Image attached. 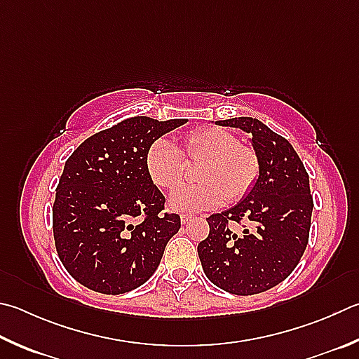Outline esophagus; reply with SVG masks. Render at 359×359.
<instances>
[{
	"mask_svg": "<svg viewBox=\"0 0 359 359\" xmlns=\"http://www.w3.org/2000/svg\"><path fill=\"white\" fill-rule=\"evenodd\" d=\"M193 218V215H190V213H182L180 215V223L182 224H187L188 221H190Z\"/></svg>",
	"mask_w": 359,
	"mask_h": 359,
	"instance_id": "obj_1",
	"label": "esophagus"
}]
</instances>
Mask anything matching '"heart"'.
I'll use <instances>...</instances> for the list:
<instances>
[{"instance_id": "obj_1", "label": "heart", "mask_w": 359, "mask_h": 359, "mask_svg": "<svg viewBox=\"0 0 359 359\" xmlns=\"http://www.w3.org/2000/svg\"><path fill=\"white\" fill-rule=\"evenodd\" d=\"M189 162L204 161L200 184L171 193L169 207L177 212L205 210L224 201L245 198L259 177V158L251 147L223 128H198L187 133L180 149L172 141L160 138L149 147L146 169L151 180L163 190H173L184 177Z\"/></svg>"}]
</instances>
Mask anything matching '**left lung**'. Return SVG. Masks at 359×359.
Here are the masks:
<instances>
[{
  "instance_id": "1",
  "label": "left lung",
  "mask_w": 359,
  "mask_h": 359,
  "mask_svg": "<svg viewBox=\"0 0 359 359\" xmlns=\"http://www.w3.org/2000/svg\"><path fill=\"white\" fill-rule=\"evenodd\" d=\"M217 123L251 135L259 179L236 207L207 218L210 232L198 254L215 285L233 295H254L283 283L308 246L314 207L309 175L290 142L260 121L233 117ZM232 222L244 231H232Z\"/></svg>"
}]
</instances>
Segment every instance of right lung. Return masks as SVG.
Returning a JSON list of instances; mask_svg holds the SVG:
<instances>
[{"mask_svg": "<svg viewBox=\"0 0 359 359\" xmlns=\"http://www.w3.org/2000/svg\"><path fill=\"white\" fill-rule=\"evenodd\" d=\"M185 122L130 117L89 136L67 158L56 187L53 237L62 265L84 287L119 295L157 270L180 217L163 213L166 199L149 177L146 155Z\"/></svg>", "mask_w": 359, "mask_h": 359, "instance_id": "add662e5", "label": "right lung"}]
</instances>
